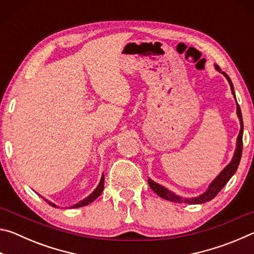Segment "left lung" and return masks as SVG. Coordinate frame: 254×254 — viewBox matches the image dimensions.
<instances>
[{
	"instance_id": "1",
	"label": "left lung",
	"mask_w": 254,
	"mask_h": 254,
	"mask_svg": "<svg viewBox=\"0 0 254 254\" xmlns=\"http://www.w3.org/2000/svg\"><path fill=\"white\" fill-rule=\"evenodd\" d=\"M215 68L218 71H221L223 75L226 77V79L229 80L230 86H231V89H232V94H233L234 97H235V93H234V87H233V84H232V81L230 79V77L226 75V72L222 71L221 68L218 67L217 65H215ZM236 101V98H235ZM236 113H238V117L240 119V124H241V130L239 133V136H238V141H236V149H235V152H234V156L232 158V161L227 165L224 169L221 171V174L217 176L216 178H215L210 185L207 188V190L203 194L197 196V197H192V198H183V197H180L178 195H176L175 192L168 190V189L160 186V185L154 183L153 180L151 179H148V184L150 188L152 189V190L156 192L158 196H160L161 198L163 199H167L169 201H175V203H186V204H203L206 203V201H209L212 200L215 196H216L218 192L222 190V188L225 186L227 184V182L231 179L232 176L235 174V171L238 170V167L240 165V160H241V157H242V147H243V141H242V136H243V120H242V113H241V109L238 103H236Z\"/></svg>"
}]
</instances>
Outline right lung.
<instances>
[{
  "instance_id": "right-lung-1",
  "label": "right lung",
  "mask_w": 254,
  "mask_h": 254,
  "mask_svg": "<svg viewBox=\"0 0 254 254\" xmlns=\"http://www.w3.org/2000/svg\"><path fill=\"white\" fill-rule=\"evenodd\" d=\"M103 189H104V175H102L101 182H100V184H98V186L96 187L95 190H94L91 195L86 197V198H84L83 200H80L79 203H77V204H75L74 206H71V207H72V208H77V207H81V206H86V205L91 204L92 201L95 200V199L97 198V197L102 194ZM44 199H45V198H44ZM45 200H46L47 203H48L49 205L53 206V207H57V206H56L54 203H51V201H48L47 199H45Z\"/></svg>"
}]
</instances>
